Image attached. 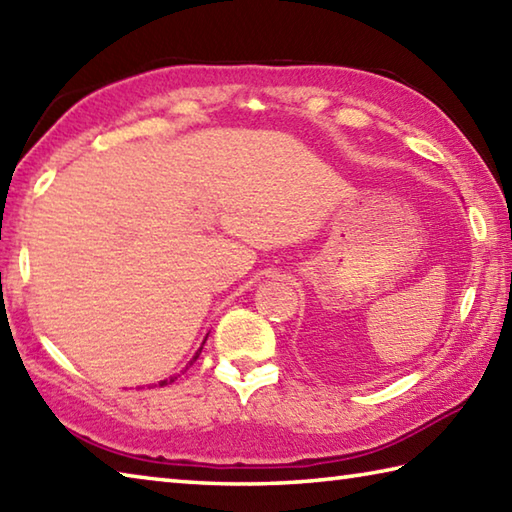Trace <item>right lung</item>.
Returning a JSON list of instances; mask_svg holds the SVG:
<instances>
[{
  "label": "right lung",
  "instance_id": "1",
  "mask_svg": "<svg viewBox=\"0 0 512 512\" xmlns=\"http://www.w3.org/2000/svg\"><path fill=\"white\" fill-rule=\"evenodd\" d=\"M199 353H201V349L197 351V356H194V358L190 360V365H192V362H194V360H197V358H199ZM174 378H176V376H172L170 380H161V383H159V385H167V383H174Z\"/></svg>",
  "mask_w": 512,
  "mask_h": 512
}]
</instances>
